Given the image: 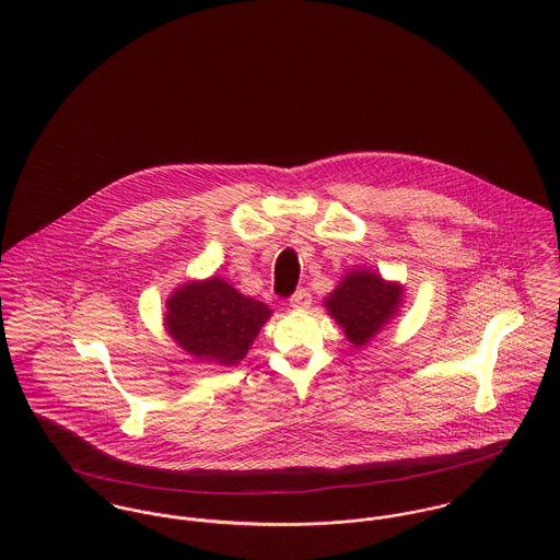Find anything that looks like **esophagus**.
<instances>
[{"instance_id":"34e87169","label":"esophagus","mask_w":560,"mask_h":560,"mask_svg":"<svg viewBox=\"0 0 560 560\" xmlns=\"http://www.w3.org/2000/svg\"><path fill=\"white\" fill-rule=\"evenodd\" d=\"M289 304H291L293 308H311V304H313V295H311L306 289H298V291L291 295Z\"/></svg>"}]
</instances>
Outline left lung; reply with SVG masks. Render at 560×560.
Masks as SVG:
<instances>
[{
  "mask_svg": "<svg viewBox=\"0 0 560 560\" xmlns=\"http://www.w3.org/2000/svg\"><path fill=\"white\" fill-rule=\"evenodd\" d=\"M400 300L397 282H386L369 269H351L325 298V308L345 329L347 340L362 347L399 313Z\"/></svg>",
  "mask_w": 560,
  "mask_h": 560,
  "instance_id": "obj_1",
  "label": "left lung"
}]
</instances>
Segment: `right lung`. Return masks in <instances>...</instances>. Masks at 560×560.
Instances as JSON below:
<instances>
[{"mask_svg": "<svg viewBox=\"0 0 560 560\" xmlns=\"http://www.w3.org/2000/svg\"><path fill=\"white\" fill-rule=\"evenodd\" d=\"M165 329L187 353L233 366L245 358L271 308L213 276L178 287L165 302Z\"/></svg>", "mask_w": 560, "mask_h": 560, "instance_id": "1", "label": "right lung"}]
</instances>
